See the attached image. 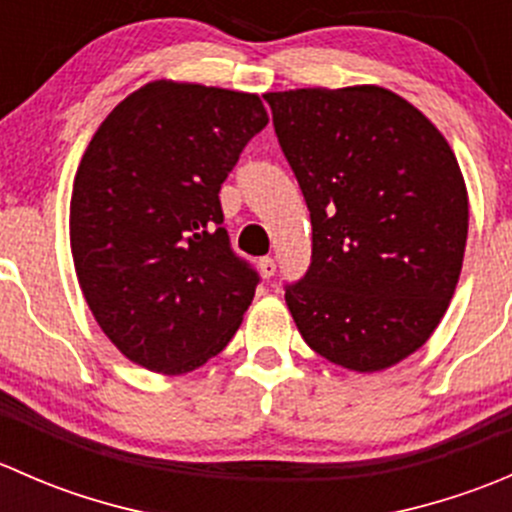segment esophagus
<instances>
[{
    "label": "esophagus",
    "mask_w": 512,
    "mask_h": 512,
    "mask_svg": "<svg viewBox=\"0 0 512 512\" xmlns=\"http://www.w3.org/2000/svg\"><path fill=\"white\" fill-rule=\"evenodd\" d=\"M260 272L265 277H272L277 272V262L272 260V257H262V260H260Z\"/></svg>",
    "instance_id": "esophagus-1"
}]
</instances>
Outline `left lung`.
Listing matches in <instances>:
<instances>
[{
	"instance_id": "8db88e82",
	"label": "left lung",
	"mask_w": 512,
	"mask_h": 512,
	"mask_svg": "<svg viewBox=\"0 0 512 512\" xmlns=\"http://www.w3.org/2000/svg\"><path fill=\"white\" fill-rule=\"evenodd\" d=\"M309 218L312 262L285 287L304 342L381 371L426 344L456 292L468 193L451 146L381 86L265 94Z\"/></svg>"
}]
</instances>
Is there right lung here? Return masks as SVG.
Returning a JSON list of instances; mask_svg holds the SVG:
<instances>
[{
  "mask_svg": "<svg viewBox=\"0 0 512 512\" xmlns=\"http://www.w3.org/2000/svg\"><path fill=\"white\" fill-rule=\"evenodd\" d=\"M267 121L255 94L151 81L91 138L71 255L98 327L136 364L185 374L240 327L260 275L230 247L218 193Z\"/></svg>",
  "mask_w": 512,
  "mask_h": 512,
  "instance_id": "1",
  "label": "right lung"
}]
</instances>
